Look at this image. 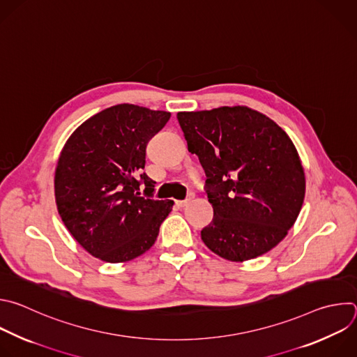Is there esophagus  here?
<instances>
[{
	"instance_id": "34e87169",
	"label": "esophagus",
	"mask_w": 357,
	"mask_h": 357,
	"mask_svg": "<svg viewBox=\"0 0 357 357\" xmlns=\"http://www.w3.org/2000/svg\"><path fill=\"white\" fill-rule=\"evenodd\" d=\"M192 198H194V194H190L185 199H183V201H176V204H177L178 206H185V205H187Z\"/></svg>"
}]
</instances>
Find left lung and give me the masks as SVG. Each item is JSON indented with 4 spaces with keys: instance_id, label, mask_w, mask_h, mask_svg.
<instances>
[{
    "instance_id": "1",
    "label": "left lung",
    "mask_w": 357,
    "mask_h": 357,
    "mask_svg": "<svg viewBox=\"0 0 357 357\" xmlns=\"http://www.w3.org/2000/svg\"><path fill=\"white\" fill-rule=\"evenodd\" d=\"M188 152L205 170L213 218L201 239L245 261L286 238L301 211L305 176L297 149L274 121L248 107L178 112Z\"/></svg>"
}]
</instances>
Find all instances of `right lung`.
Listing matches in <instances>:
<instances>
[{
	"mask_svg": "<svg viewBox=\"0 0 357 357\" xmlns=\"http://www.w3.org/2000/svg\"><path fill=\"white\" fill-rule=\"evenodd\" d=\"M169 119L166 111L118 104L89 118L67 139L54 173L57 211L94 257L122 263L153 246L174 201L155 199L156 181L142 170L148 142Z\"/></svg>",
	"mask_w": 357,
	"mask_h": 357,
	"instance_id": "1",
	"label": "right lung"
}]
</instances>
